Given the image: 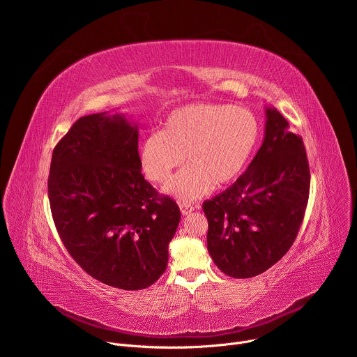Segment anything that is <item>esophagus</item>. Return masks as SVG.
<instances>
[{"mask_svg": "<svg viewBox=\"0 0 357 357\" xmlns=\"http://www.w3.org/2000/svg\"><path fill=\"white\" fill-rule=\"evenodd\" d=\"M179 209H181V213L186 216V215L192 213L195 208L190 205V203H185V202H183V203H179Z\"/></svg>", "mask_w": 357, "mask_h": 357, "instance_id": "esophagus-1", "label": "esophagus"}]
</instances>
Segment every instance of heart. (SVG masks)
Instances as JSON below:
<instances>
[{
    "instance_id": "b5f03b06",
    "label": "heart",
    "mask_w": 357,
    "mask_h": 357,
    "mask_svg": "<svg viewBox=\"0 0 357 357\" xmlns=\"http://www.w3.org/2000/svg\"><path fill=\"white\" fill-rule=\"evenodd\" d=\"M260 139V123L251 110L196 103L171 112L161 131L139 145V165L154 183H164L183 161L188 164L165 186L193 200L233 182L247 167Z\"/></svg>"
}]
</instances>
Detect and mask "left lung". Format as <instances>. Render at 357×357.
Instances as JSON below:
<instances>
[{
  "label": "left lung",
  "mask_w": 357,
  "mask_h": 357,
  "mask_svg": "<svg viewBox=\"0 0 357 357\" xmlns=\"http://www.w3.org/2000/svg\"><path fill=\"white\" fill-rule=\"evenodd\" d=\"M266 137L247 171L203 203L208 250L229 277H256L280 261L295 241L308 205L311 174L302 138L267 109Z\"/></svg>",
  "instance_id": "left-lung-1"
}]
</instances>
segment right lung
<instances>
[{"label": "right lung", "mask_w": 357, "mask_h": 357, "mask_svg": "<svg viewBox=\"0 0 357 357\" xmlns=\"http://www.w3.org/2000/svg\"><path fill=\"white\" fill-rule=\"evenodd\" d=\"M47 195L63 245L97 281L137 291L167 270L181 212L144 179L138 130L121 114L70 127L54 148Z\"/></svg>", "instance_id": "1"}]
</instances>
